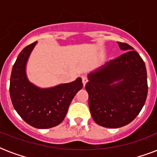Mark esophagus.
<instances>
[{"mask_svg": "<svg viewBox=\"0 0 157 157\" xmlns=\"http://www.w3.org/2000/svg\"><path fill=\"white\" fill-rule=\"evenodd\" d=\"M81 78H82V83H83L84 86H86V82H87V81H88V79H87L86 76H81Z\"/></svg>", "mask_w": 157, "mask_h": 157, "instance_id": "esophagus-1", "label": "esophagus"}]
</instances>
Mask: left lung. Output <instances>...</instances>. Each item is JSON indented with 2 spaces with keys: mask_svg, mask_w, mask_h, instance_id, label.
Wrapping results in <instances>:
<instances>
[{
  "mask_svg": "<svg viewBox=\"0 0 157 157\" xmlns=\"http://www.w3.org/2000/svg\"><path fill=\"white\" fill-rule=\"evenodd\" d=\"M117 43L124 54L88 74L86 85L91 116L106 128H120L134 121L148 89L144 60L129 45Z\"/></svg>",
  "mask_w": 157,
  "mask_h": 157,
  "instance_id": "1",
  "label": "left lung"
}]
</instances>
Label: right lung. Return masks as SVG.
<instances>
[{
	"label": "right lung",
	"mask_w": 157,
	"mask_h": 157,
	"mask_svg": "<svg viewBox=\"0 0 157 157\" xmlns=\"http://www.w3.org/2000/svg\"><path fill=\"white\" fill-rule=\"evenodd\" d=\"M37 41L18 54L10 76V94L22 119L37 129H49L61 123L76 94L83 87L81 77L70 83L40 88L29 81L26 73L28 58Z\"/></svg>",
	"instance_id": "right-lung-1"
}]
</instances>
